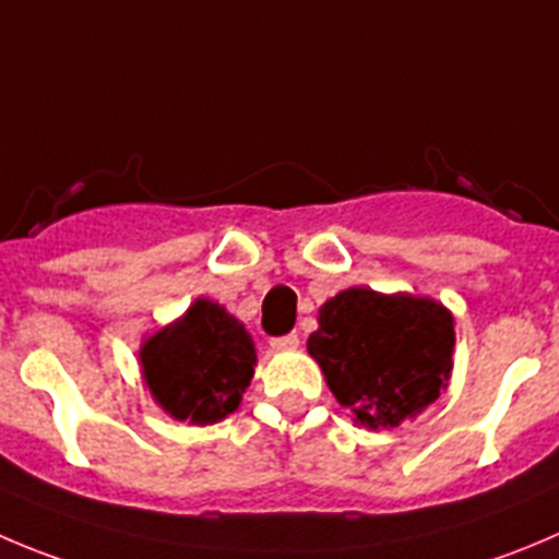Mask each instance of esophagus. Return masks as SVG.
Returning a JSON list of instances; mask_svg holds the SVG:
<instances>
[{
  "label": "esophagus",
  "mask_w": 559,
  "mask_h": 559,
  "mask_svg": "<svg viewBox=\"0 0 559 559\" xmlns=\"http://www.w3.org/2000/svg\"><path fill=\"white\" fill-rule=\"evenodd\" d=\"M271 348H274V350L299 348V334L290 332V334H283V337H271Z\"/></svg>",
  "instance_id": "1"
}]
</instances>
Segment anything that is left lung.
<instances>
[{"instance_id": "left-lung-1", "label": "left lung", "mask_w": 559, "mask_h": 559, "mask_svg": "<svg viewBox=\"0 0 559 559\" xmlns=\"http://www.w3.org/2000/svg\"><path fill=\"white\" fill-rule=\"evenodd\" d=\"M453 316L417 296L350 288L318 312L307 350L340 406L365 428H397L448 386Z\"/></svg>"}]
</instances>
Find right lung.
<instances>
[{
    "instance_id": "1",
    "label": "right lung",
    "mask_w": 559,
    "mask_h": 559,
    "mask_svg": "<svg viewBox=\"0 0 559 559\" xmlns=\"http://www.w3.org/2000/svg\"><path fill=\"white\" fill-rule=\"evenodd\" d=\"M140 359L164 412L197 425L236 412L258 362L243 323L209 299H197L180 321L153 334Z\"/></svg>"
}]
</instances>
